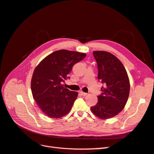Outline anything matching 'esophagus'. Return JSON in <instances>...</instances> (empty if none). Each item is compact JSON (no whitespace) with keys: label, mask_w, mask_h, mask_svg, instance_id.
<instances>
[{"label":"esophagus","mask_w":154,"mask_h":154,"mask_svg":"<svg viewBox=\"0 0 154 154\" xmlns=\"http://www.w3.org/2000/svg\"><path fill=\"white\" fill-rule=\"evenodd\" d=\"M80 94H81L82 96H86V95H87V93L83 92V91H80Z\"/></svg>","instance_id":"1"}]
</instances>
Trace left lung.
<instances>
[{"instance_id":"1","label":"left lung","mask_w":154,"mask_h":154,"mask_svg":"<svg viewBox=\"0 0 154 154\" xmlns=\"http://www.w3.org/2000/svg\"><path fill=\"white\" fill-rule=\"evenodd\" d=\"M96 60L97 78L103 83L101 94L97 96V103L91 106L93 114L102 119H109L118 115L127 103L130 82L127 71L120 60L106 51L93 52Z\"/></svg>"}]
</instances>
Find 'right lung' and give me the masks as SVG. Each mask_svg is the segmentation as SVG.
Returning <instances> with one entry per match:
<instances>
[{"instance_id": "add662e5", "label": "right lung", "mask_w": 154, "mask_h": 154, "mask_svg": "<svg viewBox=\"0 0 154 154\" xmlns=\"http://www.w3.org/2000/svg\"><path fill=\"white\" fill-rule=\"evenodd\" d=\"M85 53L61 49L46 57L34 70L31 87L33 98L43 112L51 118H60L69 112L78 92L63 87L73 66Z\"/></svg>"}]
</instances>
